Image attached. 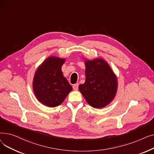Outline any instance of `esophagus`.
Segmentation results:
<instances>
[{
    "label": "esophagus",
    "mask_w": 154,
    "mask_h": 154,
    "mask_svg": "<svg viewBox=\"0 0 154 154\" xmlns=\"http://www.w3.org/2000/svg\"><path fill=\"white\" fill-rule=\"evenodd\" d=\"M79 88V84H75L73 85V88H74V91H77Z\"/></svg>",
    "instance_id": "34e87169"
}]
</instances>
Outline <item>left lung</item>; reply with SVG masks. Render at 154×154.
I'll use <instances>...</instances> for the list:
<instances>
[{"label":"left lung","instance_id":"left-lung-1","mask_svg":"<svg viewBox=\"0 0 154 154\" xmlns=\"http://www.w3.org/2000/svg\"><path fill=\"white\" fill-rule=\"evenodd\" d=\"M85 82L80 84V92L87 102L94 108H103L115 97L117 77L109 65L102 59L86 60Z\"/></svg>","mask_w":154,"mask_h":154}]
</instances>
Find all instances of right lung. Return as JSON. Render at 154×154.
Listing matches in <instances>:
<instances>
[{
    "label": "right lung",
    "instance_id": "1",
    "mask_svg": "<svg viewBox=\"0 0 154 154\" xmlns=\"http://www.w3.org/2000/svg\"><path fill=\"white\" fill-rule=\"evenodd\" d=\"M66 59L49 57L37 69L33 80V89L38 100L46 106L61 104L72 87L63 75L61 68Z\"/></svg>",
    "mask_w": 154,
    "mask_h": 154
}]
</instances>
